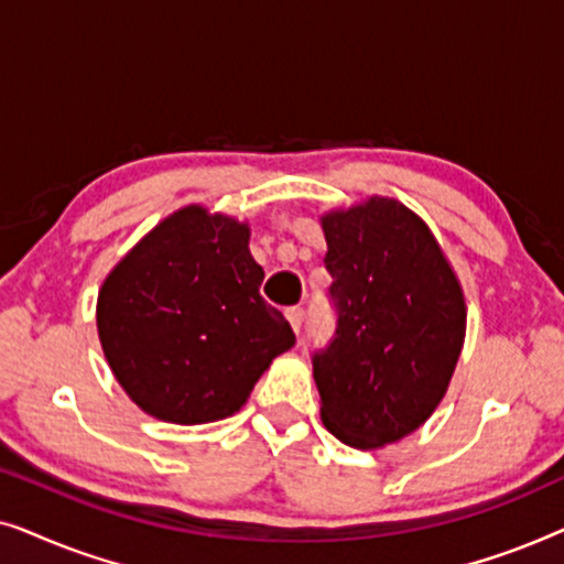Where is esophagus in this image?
Instances as JSON below:
<instances>
[{
	"label": "esophagus",
	"mask_w": 564,
	"mask_h": 564,
	"mask_svg": "<svg viewBox=\"0 0 564 564\" xmlns=\"http://www.w3.org/2000/svg\"><path fill=\"white\" fill-rule=\"evenodd\" d=\"M284 315H288L292 330H295V334L300 336V330H303V323H305V311H303V307H290V311L284 313Z\"/></svg>",
	"instance_id": "obj_1"
}]
</instances>
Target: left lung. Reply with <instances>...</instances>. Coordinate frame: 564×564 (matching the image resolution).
Returning a JSON list of instances; mask_svg holds the SVG:
<instances>
[{
  "label": "left lung",
  "instance_id": "8db88e82",
  "mask_svg": "<svg viewBox=\"0 0 564 564\" xmlns=\"http://www.w3.org/2000/svg\"><path fill=\"white\" fill-rule=\"evenodd\" d=\"M336 334L313 354L321 421L354 449H380L429 421L467 330L465 292L413 210L369 197L321 218Z\"/></svg>",
  "mask_w": 564,
  "mask_h": 564
}]
</instances>
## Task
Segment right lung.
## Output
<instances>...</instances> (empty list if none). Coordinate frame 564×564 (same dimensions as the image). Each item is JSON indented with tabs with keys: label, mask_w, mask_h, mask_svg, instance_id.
I'll use <instances>...</instances> for the list:
<instances>
[{
	"label": "right lung",
	"mask_w": 564,
	"mask_h": 564,
	"mask_svg": "<svg viewBox=\"0 0 564 564\" xmlns=\"http://www.w3.org/2000/svg\"><path fill=\"white\" fill-rule=\"evenodd\" d=\"M249 238V223L187 205L105 276L99 344L143 413L182 426L228 419L295 346L284 315L259 295L264 269Z\"/></svg>",
	"instance_id": "right-lung-1"
}]
</instances>
